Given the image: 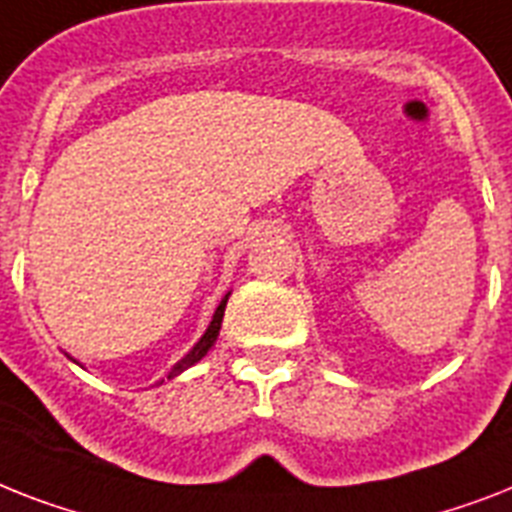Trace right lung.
I'll list each match as a JSON object with an SVG mask.
<instances>
[{
  "mask_svg": "<svg viewBox=\"0 0 512 512\" xmlns=\"http://www.w3.org/2000/svg\"><path fill=\"white\" fill-rule=\"evenodd\" d=\"M226 302H228V294L223 299H220L218 310H215L213 321H210L207 331H205V334H202V339H199V342L194 344V347H191V350L186 352V355L181 357V360H178L176 365H173V368H170L168 378H176L178 373H184L186 368H191V365L199 363V360H202V357L207 355V350H210V347H213V344H215V339H218L220 323H223V313H226Z\"/></svg>",
  "mask_w": 512,
  "mask_h": 512,
  "instance_id": "add662e5",
  "label": "right lung"
}]
</instances>
